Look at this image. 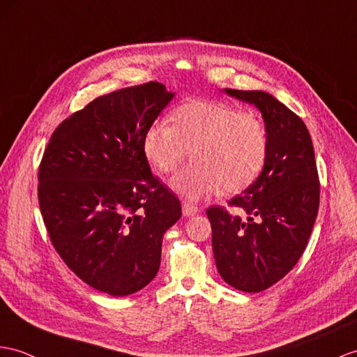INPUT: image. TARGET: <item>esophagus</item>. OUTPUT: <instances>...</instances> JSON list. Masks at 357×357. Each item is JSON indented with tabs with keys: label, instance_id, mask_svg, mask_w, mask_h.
Returning a JSON list of instances; mask_svg holds the SVG:
<instances>
[{
	"label": "esophagus",
	"instance_id": "1",
	"mask_svg": "<svg viewBox=\"0 0 357 357\" xmlns=\"http://www.w3.org/2000/svg\"><path fill=\"white\" fill-rule=\"evenodd\" d=\"M181 211H183L185 216H192V215L199 212V208L197 206H194V204L188 203V202H183V203H181Z\"/></svg>",
	"mask_w": 357,
	"mask_h": 357
}]
</instances>
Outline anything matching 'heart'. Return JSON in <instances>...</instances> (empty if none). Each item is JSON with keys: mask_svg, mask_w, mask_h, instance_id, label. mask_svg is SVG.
<instances>
[{"mask_svg": "<svg viewBox=\"0 0 357 357\" xmlns=\"http://www.w3.org/2000/svg\"><path fill=\"white\" fill-rule=\"evenodd\" d=\"M169 119L171 126L158 123L145 130L142 151L155 171L169 174L194 150L195 163L171 178L172 189L183 197L198 199L221 189L244 192L264 171L269 139L256 113L224 101L192 100Z\"/></svg>", "mask_w": 357, "mask_h": 357, "instance_id": "obj_1", "label": "heart"}]
</instances>
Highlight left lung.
Instances as JSON below:
<instances>
[{
  "instance_id": "obj_1",
  "label": "left lung",
  "mask_w": 357,
  "mask_h": 357,
  "mask_svg": "<svg viewBox=\"0 0 357 357\" xmlns=\"http://www.w3.org/2000/svg\"><path fill=\"white\" fill-rule=\"evenodd\" d=\"M233 98L262 112L269 146L264 171L229 206L206 211L212 224L216 268L233 288L262 292L298 262L319 207V180L314 145L301 118L262 91L225 89Z\"/></svg>"
}]
</instances>
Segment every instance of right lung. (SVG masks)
<instances>
[{
    "instance_id": "right-lung-1",
    "label": "right lung",
    "mask_w": 357,
    "mask_h": 357,
    "mask_svg": "<svg viewBox=\"0 0 357 357\" xmlns=\"http://www.w3.org/2000/svg\"><path fill=\"white\" fill-rule=\"evenodd\" d=\"M172 97L149 82L95 98L59 124L39 165L51 244L78 279L113 297L154 279L163 233L181 216L142 151L145 130Z\"/></svg>"
}]
</instances>
